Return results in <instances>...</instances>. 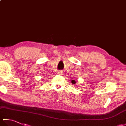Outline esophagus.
<instances>
[{"label":"esophagus","mask_w":126,"mask_h":126,"mask_svg":"<svg viewBox=\"0 0 126 126\" xmlns=\"http://www.w3.org/2000/svg\"><path fill=\"white\" fill-rule=\"evenodd\" d=\"M57 74H59V75H62L63 74V72L62 71H58V72H57Z\"/></svg>","instance_id":"34e87169"}]
</instances>
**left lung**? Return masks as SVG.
<instances>
[{
  "label": "left lung",
  "instance_id": "1",
  "mask_svg": "<svg viewBox=\"0 0 126 126\" xmlns=\"http://www.w3.org/2000/svg\"><path fill=\"white\" fill-rule=\"evenodd\" d=\"M71 83H73V84H75V83H76V81H75L74 79H72L71 81Z\"/></svg>",
  "mask_w": 126,
  "mask_h": 126
}]
</instances>
